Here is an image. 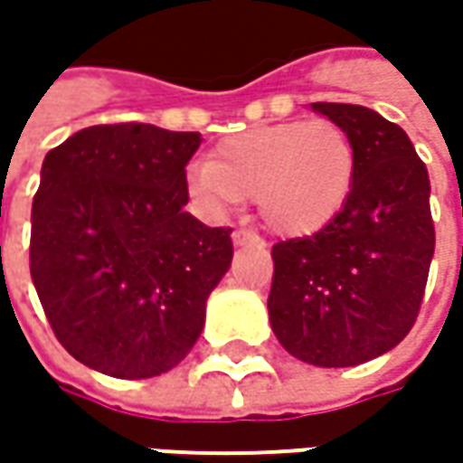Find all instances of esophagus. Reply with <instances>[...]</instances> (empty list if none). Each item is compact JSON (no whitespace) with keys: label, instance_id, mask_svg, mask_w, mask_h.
Segmentation results:
<instances>
[{"label":"esophagus","instance_id":"1","mask_svg":"<svg viewBox=\"0 0 463 463\" xmlns=\"http://www.w3.org/2000/svg\"><path fill=\"white\" fill-rule=\"evenodd\" d=\"M232 241L237 244V247H247V244H252V247H262V240H260L258 234H252V232H232Z\"/></svg>","mask_w":463,"mask_h":463}]
</instances>
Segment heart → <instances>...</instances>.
<instances>
[{"label": "heart", "instance_id": "b5f03b06", "mask_svg": "<svg viewBox=\"0 0 463 463\" xmlns=\"http://www.w3.org/2000/svg\"><path fill=\"white\" fill-rule=\"evenodd\" d=\"M355 175V141L340 123L286 120L223 138L208 165L187 172V190L211 216L255 198L273 234L304 240L343 213Z\"/></svg>", "mask_w": 463, "mask_h": 463}]
</instances>
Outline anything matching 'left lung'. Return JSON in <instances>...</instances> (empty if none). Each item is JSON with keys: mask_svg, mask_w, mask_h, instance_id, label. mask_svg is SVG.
Here are the masks:
<instances>
[{"mask_svg": "<svg viewBox=\"0 0 463 463\" xmlns=\"http://www.w3.org/2000/svg\"><path fill=\"white\" fill-rule=\"evenodd\" d=\"M311 108L353 136L358 175L335 222L273 247L268 314L294 358L345 368L400 345L418 319L436 250L430 180L410 136L376 110Z\"/></svg>", "mask_w": 463, "mask_h": 463, "instance_id": "1", "label": "left lung"}]
</instances>
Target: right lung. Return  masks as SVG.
<instances>
[{
    "mask_svg": "<svg viewBox=\"0 0 463 463\" xmlns=\"http://www.w3.org/2000/svg\"><path fill=\"white\" fill-rule=\"evenodd\" d=\"M201 134L90 126L45 154L33 198L30 276L53 335L80 364L152 379L201 337L232 265V229L185 211Z\"/></svg>",
    "mask_w": 463,
    "mask_h": 463,
    "instance_id": "1",
    "label": "right lung"
}]
</instances>
